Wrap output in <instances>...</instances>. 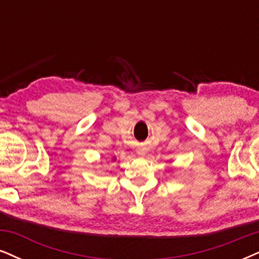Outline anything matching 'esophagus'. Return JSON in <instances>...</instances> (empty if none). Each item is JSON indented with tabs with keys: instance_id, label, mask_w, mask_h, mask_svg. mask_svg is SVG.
Listing matches in <instances>:
<instances>
[{
	"instance_id": "esophagus-1",
	"label": "esophagus",
	"mask_w": 259,
	"mask_h": 259,
	"mask_svg": "<svg viewBox=\"0 0 259 259\" xmlns=\"http://www.w3.org/2000/svg\"><path fill=\"white\" fill-rule=\"evenodd\" d=\"M139 154H140V155H145L146 153H145V150H142V149H141L140 152H139Z\"/></svg>"
}]
</instances>
